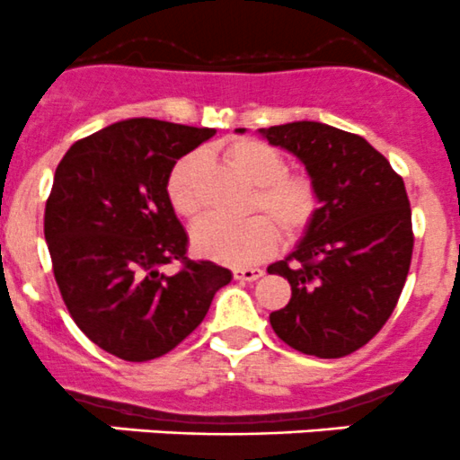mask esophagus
I'll use <instances>...</instances> for the list:
<instances>
[{"mask_svg":"<svg viewBox=\"0 0 460 460\" xmlns=\"http://www.w3.org/2000/svg\"><path fill=\"white\" fill-rule=\"evenodd\" d=\"M232 275H234V279L239 281H254L263 275V270L261 268H234Z\"/></svg>","mask_w":460,"mask_h":460,"instance_id":"1","label":"esophagus"}]
</instances>
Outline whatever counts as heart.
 <instances>
[{"label": "heart", "mask_w": 460, "mask_h": 460, "mask_svg": "<svg viewBox=\"0 0 460 460\" xmlns=\"http://www.w3.org/2000/svg\"><path fill=\"white\" fill-rule=\"evenodd\" d=\"M230 165L248 183L257 185L250 199V210L263 217H250L241 224L203 219L192 228V248L201 257L228 266H250L277 248L275 227L295 239L311 226L317 212V192L311 179L286 174V161L275 147L252 138L234 140L226 149ZM203 154L190 152L174 163L165 183L167 201L176 215L194 219L199 215V174Z\"/></svg>", "instance_id": "heart-1"}]
</instances>
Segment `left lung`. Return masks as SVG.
<instances>
[{
	"label": "left lung",
	"instance_id": "left-lung-1",
	"mask_svg": "<svg viewBox=\"0 0 460 460\" xmlns=\"http://www.w3.org/2000/svg\"><path fill=\"white\" fill-rule=\"evenodd\" d=\"M259 134L302 163L320 203L293 252L268 266L293 290L270 313L272 331L306 356H349L383 329L402 293L413 248L407 190L362 136L315 120Z\"/></svg>",
	"mask_w": 460,
	"mask_h": 460
}]
</instances>
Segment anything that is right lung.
Wrapping results in <instances>:
<instances>
[{"instance_id": "obj_1", "label": "right lung", "mask_w": 460, "mask_h": 460, "mask_svg": "<svg viewBox=\"0 0 460 460\" xmlns=\"http://www.w3.org/2000/svg\"><path fill=\"white\" fill-rule=\"evenodd\" d=\"M217 134L154 118H127L65 154L44 212L58 288L82 333L111 356H165L203 322L230 284L228 268L188 261V232L165 194L181 156ZM172 258L186 266L162 272Z\"/></svg>"}]
</instances>
